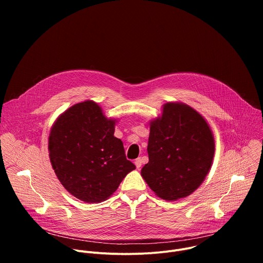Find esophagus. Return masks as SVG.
I'll use <instances>...</instances> for the list:
<instances>
[{
    "instance_id": "34e87169",
    "label": "esophagus",
    "mask_w": 263,
    "mask_h": 263,
    "mask_svg": "<svg viewBox=\"0 0 263 263\" xmlns=\"http://www.w3.org/2000/svg\"><path fill=\"white\" fill-rule=\"evenodd\" d=\"M134 163H135V166H136L137 168H140V166H141V159H140V158H137V159L134 161Z\"/></svg>"
}]
</instances>
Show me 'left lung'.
<instances>
[{
	"instance_id": "left-lung-1",
	"label": "left lung",
	"mask_w": 263,
	"mask_h": 263,
	"mask_svg": "<svg viewBox=\"0 0 263 263\" xmlns=\"http://www.w3.org/2000/svg\"><path fill=\"white\" fill-rule=\"evenodd\" d=\"M147 154L141 176L149 189L167 201L182 199L198 189L211 167L213 134L194 108L170 102L149 125Z\"/></svg>"
}]
</instances>
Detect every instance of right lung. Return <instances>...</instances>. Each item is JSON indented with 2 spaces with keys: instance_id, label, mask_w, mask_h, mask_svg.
Segmentation results:
<instances>
[{
  "instance_id": "add662e5",
  "label": "right lung",
  "mask_w": 263,
  "mask_h": 263,
  "mask_svg": "<svg viewBox=\"0 0 263 263\" xmlns=\"http://www.w3.org/2000/svg\"><path fill=\"white\" fill-rule=\"evenodd\" d=\"M116 120L85 101L56 120L49 136L50 160L64 189L86 203H100L117 190L135 165L115 134Z\"/></svg>"
}]
</instances>
